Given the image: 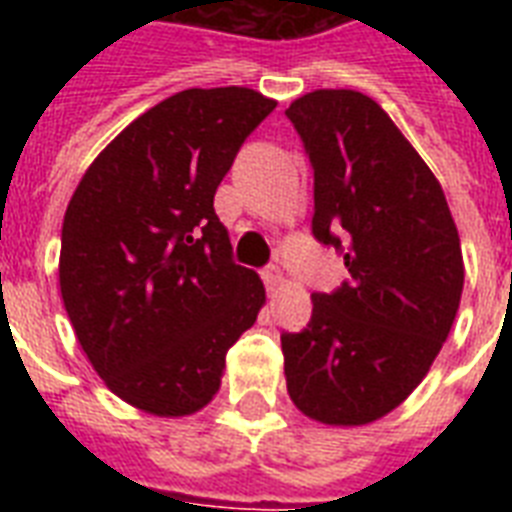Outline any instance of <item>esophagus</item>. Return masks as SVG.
Returning a JSON list of instances; mask_svg holds the SVG:
<instances>
[{
    "label": "esophagus",
    "mask_w": 512,
    "mask_h": 512,
    "mask_svg": "<svg viewBox=\"0 0 512 512\" xmlns=\"http://www.w3.org/2000/svg\"><path fill=\"white\" fill-rule=\"evenodd\" d=\"M263 281H265V289H268V292H276V289L281 287V281H284L279 265H265Z\"/></svg>",
    "instance_id": "1"
}]
</instances>
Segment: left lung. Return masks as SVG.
<instances>
[{
  "label": "left lung",
  "mask_w": 512,
  "mask_h": 512,
  "mask_svg": "<svg viewBox=\"0 0 512 512\" xmlns=\"http://www.w3.org/2000/svg\"><path fill=\"white\" fill-rule=\"evenodd\" d=\"M313 170V239L348 279L284 332L295 406L327 425L393 412L428 374L460 308L462 249L436 175L372 98L316 90L287 108Z\"/></svg>",
  "instance_id": "8db88e82"
}]
</instances>
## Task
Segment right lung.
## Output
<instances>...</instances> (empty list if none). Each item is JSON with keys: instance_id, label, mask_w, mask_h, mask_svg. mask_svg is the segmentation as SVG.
Returning <instances> with one entry per match:
<instances>
[{"instance_id": "obj_1", "label": "right lung", "mask_w": 512, "mask_h": 512, "mask_svg": "<svg viewBox=\"0 0 512 512\" xmlns=\"http://www.w3.org/2000/svg\"><path fill=\"white\" fill-rule=\"evenodd\" d=\"M273 108L247 87L177 92L111 140L68 201L63 305L95 372L143 412L209 404L265 303L233 263L215 191Z\"/></svg>"}]
</instances>
